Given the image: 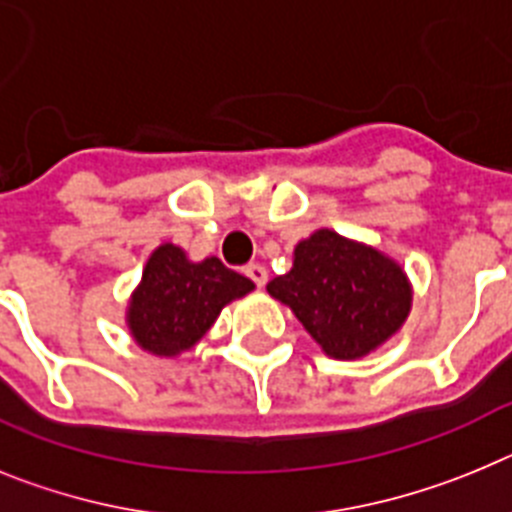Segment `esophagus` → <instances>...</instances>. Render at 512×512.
<instances>
[{"label":"esophagus","instance_id":"34e87169","mask_svg":"<svg viewBox=\"0 0 512 512\" xmlns=\"http://www.w3.org/2000/svg\"><path fill=\"white\" fill-rule=\"evenodd\" d=\"M244 275H247L257 288H262L268 283V270L262 268V265H247V268H244Z\"/></svg>","mask_w":512,"mask_h":512}]
</instances>
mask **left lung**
<instances>
[{"mask_svg":"<svg viewBox=\"0 0 512 512\" xmlns=\"http://www.w3.org/2000/svg\"><path fill=\"white\" fill-rule=\"evenodd\" d=\"M311 340L335 361H358L402 330L412 283L394 257L373 244L317 229L293 247V265L268 283Z\"/></svg>","mask_w":512,"mask_h":512,"instance_id":"obj_1","label":"left lung"}]
</instances>
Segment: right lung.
I'll list each match as a JSON object with an SVG mask.
<instances>
[{
  "label": "right lung",
  "instance_id": "obj_1",
  "mask_svg": "<svg viewBox=\"0 0 512 512\" xmlns=\"http://www.w3.org/2000/svg\"><path fill=\"white\" fill-rule=\"evenodd\" d=\"M255 291V283L219 260H190L172 242L159 244L126 306V327L144 353L177 358L203 340L221 309Z\"/></svg>",
  "mask_w": 512,
  "mask_h": 512
}]
</instances>
